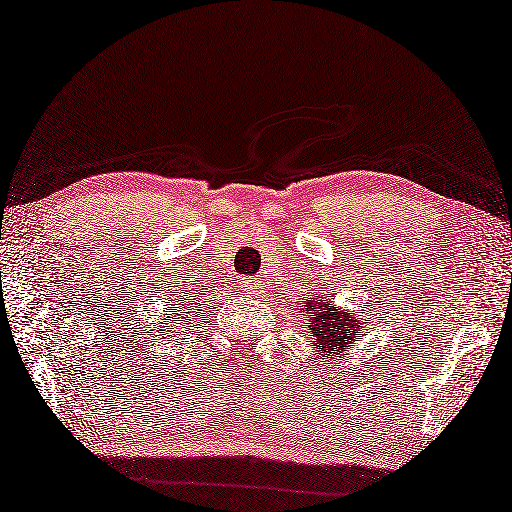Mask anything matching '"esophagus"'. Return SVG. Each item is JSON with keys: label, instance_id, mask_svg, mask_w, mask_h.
<instances>
[{"label": "esophagus", "instance_id": "esophagus-1", "mask_svg": "<svg viewBox=\"0 0 512 512\" xmlns=\"http://www.w3.org/2000/svg\"><path fill=\"white\" fill-rule=\"evenodd\" d=\"M239 288H242L246 295H255V292L259 290V281L255 277H244L242 281H239Z\"/></svg>", "mask_w": 512, "mask_h": 512}]
</instances>
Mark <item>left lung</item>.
Here are the masks:
<instances>
[{
	"instance_id": "1",
	"label": "left lung",
	"mask_w": 512,
	"mask_h": 512,
	"mask_svg": "<svg viewBox=\"0 0 512 512\" xmlns=\"http://www.w3.org/2000/svg\"><path fill=\"white\" fill-rule=\"evenodd\" d=\"M306 317L312 319V336L314 343H317L319 352H328V356L339 354L350 347L356 330L361 328L358 321L352 317V314L345 312H336L332 301L323 299V297H314L310 295L308 301L299 306Z\"/></svg>"
}]
</instances>
